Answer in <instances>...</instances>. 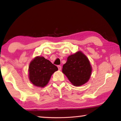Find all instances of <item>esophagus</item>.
I'll return each instance as SVG.
<instances>
[{"label":"esophagus","instance_id":"1","mask_svg":"<svg viewBox=\"0 0 121 121\" xmlns=\"http://www.w3.org/2000/svg\"><path fill=\"white\" fill-rule=\"evenodd\" d=\"M58 69L59 70H61V65H58Z\"/></svg>","mask_w":121,"mask_h":121}]
</instances>
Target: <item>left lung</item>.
<instances>
[{"instance_id":"8db88e82","label":"left lung","mask_w":121,"mask_h":121,"mask_svg":"<svg viewBox=\"0 0 121 121\" xmlns=\"http://www.w3.org/2000/svg\"><path fill=\"white\" fill-rule=\"evenodd\" d=\"M92 68L87 56L82 51H78L68 57L62 67V73L73 86H79L89 81Z\"/></svg>"}]
</instances>
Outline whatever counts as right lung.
<instances>
[{"mask_svg":"<svg viewBox=\"0 0 121 121\" xmlns=\"http://www.w3.org/2000/svg\"><path fill=\"white\" fill-rule=\"evenodd\" d=\"M58 70L43 56H38L31 61L29 66V79L36 86L44 87L48 84L52 75Z\"/></svg>","mask_w":121,"mask_h":121,"instance_id":"add662e5","label":"right lung"}]
</instances>
